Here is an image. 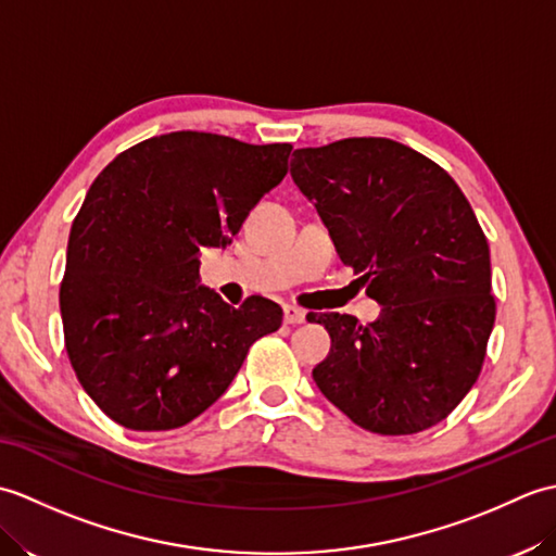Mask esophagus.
I'll return each instance as SVG.
<instances>
[{
  "label": "esophagus",
  "mask_w": 556,
  "mask_h": 556,
  "mask_svg": "<svg viewBox=\"0 0 556 556\" xmlns=\"http://www.w3.org/2000/svg\"><path fill=\"white\" fill-rule=\"evenodd\" d=\"M305 311H301V308H296V305H287L285 308V323L287 325H303L305 323Z\"/></svg>",
  "instance_id": "obj_1"
}]
</instances>
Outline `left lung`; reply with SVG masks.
<instances>
[{
	"label": "left lung",
	"instance_id": "8db88e82",
	"mask_svg": "<svg viewBox=\"0 0 556 556\" xmlns=\"http://www.w3.org/2000/svg\"><path fill=\"white\" fill-rule=\"evenodd\" d=\"M291 176L341 263L382 305L370 325L341 313L311 317L332 337L315 384L363 430L432 428L476 384L497 313L473 207L440 164L389 138L301 148Z\"/></svg>",
	"mask_w": 556,
	"mask_h": 556
}]
</instances>
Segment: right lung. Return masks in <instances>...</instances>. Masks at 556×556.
Returning a JSON list of instances; mask_svg holds the SVG:
<instances>
[{"instance_id": "right-lung-1", "label": "right lung", "mask_w": 556, "mask_h": 556, "mask_svg": "<svg viewBox=\"0 0 556 556\" xmlns=\"http://www.w3.org/2000/svg\"><path fill=\"white\" fill-rule=\"evenodd\" d=\"M289 143L176 131L116 155L71 224L59 287L64 344L80 387L138 432L191 422L227 392L281 308H239L198 285V253L229 243L289 172Z\"/></svg>"}]
</instances>
